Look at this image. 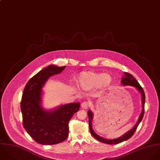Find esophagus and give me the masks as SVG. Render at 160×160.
Masks as SVG:
<instances>
[{
  "label": "esophagus",
  "mask_w": 160,
  "mask_h": 160,
  "mask_svg": "<svg viewBox=\"0 0 160 160\" xmlns=\"http://www.w3.org/2000/svg\"><path fill=\"white\" fill-rule=\"evenodd\" d=\"M89 106H90V103H89V102H88V101H84V102H83L82 103V104H81V106H82V109H88V108L89 107Z\"/></svg>",
  "instance_id": "34e87169"
}]
</instances>
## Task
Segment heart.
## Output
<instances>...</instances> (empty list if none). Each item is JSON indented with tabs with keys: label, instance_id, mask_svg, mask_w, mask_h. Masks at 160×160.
<instances>
[{
	"label": "heart",
	"instance_id": "b5f03b06",
	"mask_svg": "<svg viewBox=\"0 0 160 160\" xmlns=\"http://www.w3.org/2000/svg\"><path fill=\"white\" fill-rule=\"evenodd\" d=\"M77 82L78 87L84 90H91L98 87L106 89L111 85L112 77L108 73L92 71L83 72L78 75Z\"/></svg>",
	"mask_w": 160,
	"mask_h": 160
}]
</instances>
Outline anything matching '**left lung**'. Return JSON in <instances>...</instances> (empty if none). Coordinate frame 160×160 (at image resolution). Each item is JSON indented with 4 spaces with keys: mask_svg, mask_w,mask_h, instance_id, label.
<instances>
[{
    "mask_svg": "<svg viewBox=\"0 0 160 160\" xmlns=\"http://www.w3.org/2000/svg\"><path fill=\"white\" fill-rule=\"evenodd\" d=\"M121 83L124 85H128V86H132L135 87L138 91L140 92V93H141L142 95V112L139 116V118L138 119L137 122L136 123V124L134 126V127L132 128L131 130H130L129 131L127 132L126 133H124L123 135H122L120 137H118L117 138H114V139H111V140H108L106 138H104L100 136H99L98 135H97L96 133L93 131V128H92V119L93 118V115L92 112L89 110L88 111V123H89V127H90V131L91 134L92 135V136L95 138L96 140H98V141L104 143H107V144H110V145H113V144H118L119 143L121 142H122L124 141H126L128 139H129L134 133V132H135L137 128L138 127V126L139 125V124L140 123V122L142 121L143 115H144V112H145V92L142 88V87L140 86V85L138 83V82H137V80L132 76V75H131L130 73H128V72H124V77H123L122 78L121 80Z\"/></svg>",
    "mask_w": 160,
    "mask_h": 160,
    "instance_id": "8db88e82",
    "label": "left lung"
}]
</instances>
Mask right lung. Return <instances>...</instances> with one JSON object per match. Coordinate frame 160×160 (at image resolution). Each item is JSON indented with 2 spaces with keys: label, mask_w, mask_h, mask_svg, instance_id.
I'll return each mask as SVG.
<instances>
[{
  "label": "right lung",
  "mask_w": 160,
  "mask_h": 160,
  "mask_svg": "<svg viewBox=\"0 0 160 160\" xmlns=\"http://www.w3.org/2000/svg\"><path fill=\"white\" fill-rule=\"evenodd\" d=\"M65 66L51 65L34 75L27 83L21 101L23 126L39 144L54 145L68 136V122L80 109L79 102L61 105L46 111L41 106L42 88L48 78L63 71Z\"/></svg>",
  "instance_id": "obj_1"
}]
</instances>
